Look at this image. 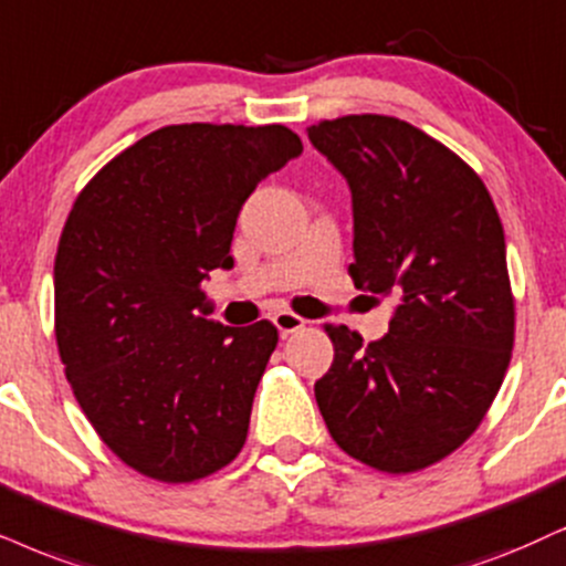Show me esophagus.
Segmentation results:
<instances>
[{
	"instance_id": "34e87169",
	"label": "esophagus",
	"mask_w": 566,
	"mask_h": 566,
	"mask_svg": "<svg viewBox=\"0 0 566 566\" xmlns=\"http://www.w3.org/2000/svg\"><path fill=\"white\" fill-rule=\"evenodd\" d=\"M271 321H274V326L279 328V334L282 336H287L305 326V318H300L297 313H292V311H279V313H274V318Z\"/></svg>"
}]
</instances>
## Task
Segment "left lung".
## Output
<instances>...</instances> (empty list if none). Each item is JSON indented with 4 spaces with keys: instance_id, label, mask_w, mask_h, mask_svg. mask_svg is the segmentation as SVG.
Returning a JSON list of instances; mask_svg holds the SVG:
<instances>
[{
    "instance_id": "obj_1",
    "label": "left lung",
    "mask_w": 566,
    "mask_h": 566,
    "mask_svg": "<svg viewBox=\"0 0 566 566\" xmlns=\"http://www.w3.org/2000/svg\"><path fill=\"white\" fill-rule=\"evenodd\" d=\"M307 138L353 192L355 287L397 303L368 347L326 326L334 363L316 381L318 410L349 457L415 473L470 439L510 366L502 219L481 177L402 119L349 114Z\"/></svg>"
}]
</instances>
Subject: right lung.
<instances>
[{"label":"right lung","instance_id":"obj_1","mask_svg":"<svg viewBox=\"0 0 566 566\" xmlns=\"http://www.w3.org/2000/svg\"><path fill=\"white\" fill-rule=\"evenodd\" d=\"M303 154L284 125H169L77 196L54 261L64 374L102 441L138 473L190 483L230 464L279 334L221 326L200 282L232 269L240 209Z\"/></svg>","mask_w":566,"mask_h":566}]
</instances>
